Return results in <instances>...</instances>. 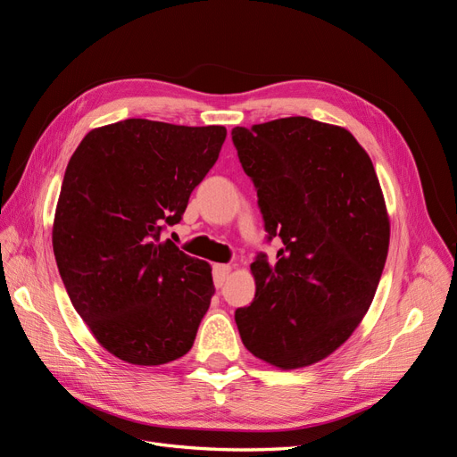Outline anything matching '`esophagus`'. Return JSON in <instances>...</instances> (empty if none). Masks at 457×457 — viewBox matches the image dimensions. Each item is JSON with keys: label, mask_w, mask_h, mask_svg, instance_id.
Here are the masks:
<instances>
[{"label": "esophagus", "mask_w": 457, "mask_h": 457, "mask_svg": "<svg viewBox=\"0 0 457 457\" xmlns=\"http://www.w3.org/2000/svg\"><path fill=\"white\" fill-rule=\"evenodd\" d=\"M232 272L230 265H215L213 267V282L217 287H220L225 284V280L228 278V274Z\"/></svg>", "instance_id": "1"}]
</instances>
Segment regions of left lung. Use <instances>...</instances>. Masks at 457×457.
Returning <instances> with one entry per match:
<instances>
[{
    "instance_id": "8db88e82",
    "label": "left lung",
    "mask_w": 457,
    "mask_h": 457,
    "mask_svg": "<svg viewBox=\"0 0 457 457\" xmlns=\"http://www.w3.org/2000/svg\"><path fill=\"white\" fill-rule=\"evenodd\" d=\"M232 143L269 240L252 262L255 299L237 309L242 343L276 368L329 356L362 322L389 252V215L376 170L354 137L305 116L234 128Z\"/></svg>"
}]
</instances>
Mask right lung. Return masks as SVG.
Wrapping results in <instances>:
<instances>
[{"mask_svg":"<svg viewBox=\"0 0 457 457\" xmlns=\"http://www.w3.org/2000/svg\"><path fill=\"white\" fill-rule=\"evenodd\" d=\"M227 129L129 118L89 131L66 165L53 252L74 309L120 361L185 356L215 292L210 262L160 242L213 168Z\"/></svg>","mask_w":457,"mask_h":457,"instance_id":"obj_1","label":"right lung"}]
</instances>
